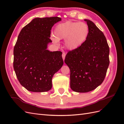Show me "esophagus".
Wrapping results in <instances>:
<instances>
[{"label":"esophagus","instance_id":"1","mask_svg":"<svg viewBox=\"0 0 124 124\" xmlns=\"http://www.w3.org/2000/svg\"><path fill=\"white\" fill-rule=\"evenodd\" d=\"M65 56H66V53H65V52H63L62 54V57L63 60H65Z\"/></svg>","mask_w":124,"mask_h":124}]
</instances>
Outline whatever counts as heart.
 <instances>
[{
	"instance_id": "b5f03b06",
	"label": "heart",
	"mask_w": 124,
	"mask_h": 124,
	"mask_svg": "<svg viewBox=\"0 0 124 124\" xmlns=\"http://www.w3.org/2000/svg\"><path fill=\"white\" fill-rule=\"evenodd\" d=\"M89 33L88 25L84 22L68 21L58 24L54 31L53 42L57 44L58 40L65 39V45L69 50L80 47L87 39Z\"/></svg>"
}]
</instances>
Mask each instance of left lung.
<instances>
[{
  "label": "left lung",
  "instance_id": "1",
  "mask_svg": "<svg viewBox=\"0 0 124 124\" xmlns=\"http://www.w3.org/2000/svg\"><path fill=\"white\" fill-rule=\"evenodd\" d=\"M89 27L87 39L82 46L70 51L65 62L70 70V87L86 93L102 83L109 65V46L103 33L91 21L84 20Z\"/></svg>",
  "mask_w": 124,
  "mask_h": 124
}]
</instances>
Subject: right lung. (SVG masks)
<instances>
[{"label":"right lung","mask_w":124,"mask_h":124,"mask_svg":"<svg viewBox=\"0 0 124 124\" xmlns=\"http://www.w3.org/2000/svg\"><path fill=\"white\" fill-rule=\"evenodd\" d=\"M59 17L35 18L22 28L14 47L13 68L20 84L32 92L52 87L54 74L61 68L62 52L46 50L53 26Z\"/></svg>","instance_id":"right-lung-1"}]
</instances>
